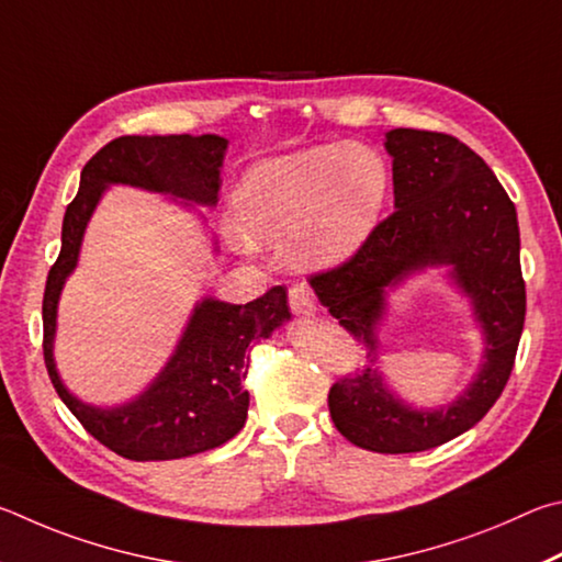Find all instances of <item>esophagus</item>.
<instances>
[{
  "label": "esophagus",
  "instance_id": "esophagus-1",
  "mask_svg": "<svg viewBox=\"0 0 562 562\" xmlns=\"http://www.w3.org/2000/svg\"><path fill=\"white\" fill-rule=\"evenodd\" d=\"M289 306L296 316H313L316 313V301L306 283H293L289 289Z\"/></svg>",
  "mask_w": 562,
  "mask_h": 562
}]
</instances>
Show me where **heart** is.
<instances>
[{
  "label": "heart",
  "instance_id": "heart-1",
  "mask_svg": "<svg viewBox=\"0 0 562 562\" xmlns=\"http://www.w3.org/2000/svg\"><path fill=\"white\" fill-rule=\"evenodd\" d=\"M387 196V170L368 147L316 145L251 167L234 196L246 239L293 241V261L333 266L358 249Z\"/></svg>",
  "mask_w": 562,
  "mask_h": 562
}]
</instances>
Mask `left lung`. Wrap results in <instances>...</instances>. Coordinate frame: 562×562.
<instances>
[{
    "mask_svg": "<svg viewBox=\"0 0 562 562\" xmlns=\"http://www.w3.org/2000/svg\"><path fill=\"white\" fill-rule=\"evenodd\" d=\"M395 212L336 269L311 276L333 318L368 350V366L328 392L333 425L378 454H412L464 435L494 407L510 378L526 321L516 206L491 167L454 135L395 127ZM427 265H449L485 330V366L449 406L412 411L391 395L376 368V326L386 289Z\"/></svg>",
    "mask_w": 562,
    "mask_h": 562,
    "instance_id": "1",
    "label": "left lung"
}]
</instances>
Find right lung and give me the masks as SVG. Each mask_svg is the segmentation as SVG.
Returning a JSON list of instances; mask_svg holds the SVG:
<instances>
[{
    "label": "right lung",
    "instance_id": "1",
    "mask_svg": "<svg viewBox=\"0 0 562 562\" xmlns=\"http://www.w3.org/2000/svg\"><path fill=\"white\" fill-rule=\"evenodd\" d=\"M226 140L220 135H123L103 145L81 172L74 202L66 206L61 254L44 291V362L58 397L88 435L133 461H167L222 447L244 427L249 392L241 380L246 352L256 340L291 318L286 289L234 306L216 299L196 303L180 342L143 395L117 407H91L74 397L58 378L54 333L58 296L76 269L88 220L105 187L131 184L192 204H216Z\"/></svg>",
    "mask_w": 562,
    "mask_h": 562
}]
</instances>
